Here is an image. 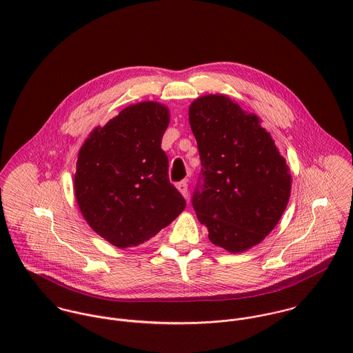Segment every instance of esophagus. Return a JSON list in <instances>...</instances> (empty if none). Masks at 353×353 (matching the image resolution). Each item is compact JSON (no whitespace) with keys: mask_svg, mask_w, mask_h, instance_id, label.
Masks as SVG:
<instances>
[{"mask_svg":"<svg viewBox=\"0 0 353 353\" xmlns=\"http://www.w3.org/2000/svg\"><path fill=\"white\" fill-rule=\"evenodd\" d=\"M188 186H189L188 181H181V182L176 185L178 190L182 193V196H183V197H188V194H189V192H188Z\"/></svg>","mask_w":353,"mask_h":353,"instance_id":"1","label":"esophagus"}]
</instances>
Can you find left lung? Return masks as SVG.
Returning a JSON list of instances; mask_svg holds the SVG:
<instances>
[{
	"label": "left lung",
	"instance_id": "left-lung-1",
	"mask_svg": "<svg viewBox=\"0 0 353 353\" xmlns=\"http://www.w3.org/2000/svg\"><path fill=\"white\" fill-rule=\"evenodd\" d=\"M189 121L201 159L192 203L209 241L230 252L258 245L279 223L291 174L259 118L224 95L193 101Z\"/></svg>",
	"mask_w": 353,
	"mask_h": 353
}]
</instances>
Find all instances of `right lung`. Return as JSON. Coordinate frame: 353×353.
I'll list each match as a JSON object with an SVG mask.
<instances>
[{
    "label": "right lung",
    "mask_w": 353,
    "mask_h": 353,
    "mask_svg": "<svg viewBox=\"0 0 353 353\" xmlns=\"http://www.w3.org/2000/svg\"><path fill=\"white\" fill-rule=\"evenodd\" d=\"M168 108L141 101L97 128L79 152L74 194L90 227L111 245L144 243L185 209L168 179L161 139Z\"/></svg>",
    "instance_id": "right-lung-1"
}]
</instances>
